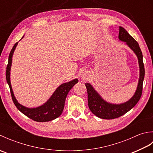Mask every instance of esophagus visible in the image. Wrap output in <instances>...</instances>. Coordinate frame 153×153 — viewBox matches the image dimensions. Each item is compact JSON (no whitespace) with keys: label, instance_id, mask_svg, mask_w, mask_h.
Wrapping results in <instances>:
<instances>
[{"label":"esophagus","instance_id":"obj_1","mask_svg":"<svg viewBox=\"0 0 153 153\" xmlns=\"http://www.w3.org/2000/svg\"><path fill=\"white\" fill-rule=\"evenodd\" d=\"M89 77V73L88 71H83V72L81 74V79L82 80H85L88 79Z\"/></svg>","mask_w":153,"mask_h":153}]
</instances>
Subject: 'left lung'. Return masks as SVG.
I'll return each mask as SVG.
<instances>
[{
    "label": "left lung",
    "instance_id": "left-lung-1",
    "mask_svg": "<svg viewBox=\"0 0 153 153\" xmlns=\"http://www.w3.org/2000/svg\"><path fill=\"white\" fill-rule=\"evenodd\" d=\"M118 39L120 41L125 42L137 57L139 67V78L137 87L134 95L128 101L121 104H112L103 99L90 83H85L88 95L89 108L93 114L102 119H114L125 114L136 105L140 99L142 94L143 83L145 77V68L141 48L137 42L122 27H119Z\"/></svg>",
    "mask_w": 153,
    "mask_h": 153
}]
</instances>
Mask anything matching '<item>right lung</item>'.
I'll return each mask as SVG.
<instances>
[{
	"label": "right lung",
	"mask_w": 153,
	"mask_h": 153,
	"mask_svg": "<svg viewBox=\"0 0 153 153\" xmlns=\"http://www.w3.org/2000/svg\"><path fill=\"white\" fill-rule=\"evenodd\" d=\"M18 44V42L14 45L10 51V53L9 54L8 63L7 67H6V82H7L10 89L13 102L19 111L34 121L45 122L57 118L62 113L64 108L65 100H66L68 92L75 85V84L78 82V79L76 78L70 81V82L61 84L54 91V92L50 98L47 100V101L39 106L35 107V108H28V107L22 105L16 99L10 82V70L12 56Z\"/></svg>",
	"instance_id": "1"
}]
</instances>
